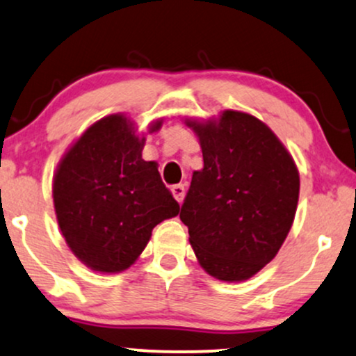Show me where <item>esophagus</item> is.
I'll return each instance as SVG.
<instances>
[{
	"label": "esophagus",
	"instance_id": "34e87169",
	"mask_svg": "<svg viewBox=\"0 0 356 356\" xmlns=\"http://www.w3.org/2000/svg\"><path fill=\"white\" fill-rule=\"evenodd\" d=\"M171 195H173V198L177 200L178 203H181L183 198H185V186H183V185L171 186Z\"/></svg>",
	"mask_w": 356,
	"mask_h": 356
}]
</instances>
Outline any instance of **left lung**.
<instances>
[{
  "label": "left lung",
  "mask_w": 356,
  "mask_h": 356,
  "mask_svg": "<svg viewBox=\"0 0 356 356\" xmlns=\"http://www.w3.org/2000/svg\"><path fill=\"white\" fill-rule=\"evenodd\" d=\"M198 136L203 168L193 171L179 218L200 266L221 282H243L277 257L293 225L300 173L261 120L225 110L185 120Z\"/></svg>",
  "instance_id": "obj_1"
}]
</instances>
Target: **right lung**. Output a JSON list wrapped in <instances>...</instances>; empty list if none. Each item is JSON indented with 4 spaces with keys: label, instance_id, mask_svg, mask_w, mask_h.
<instances>
[{
    "label": "right lung",
    "instance_id": "add662e5",
    "mask_svg": "<svg viewBox=\"0 0 356 356\" xmlns=\"http://www.w3.org/2000/svg\"><path fill=\"white\" fill-rule=\"evenodd\" d=\"M163 118L148 124L161 128ZM146 138L115 113L95 121L66 149L53 177V203L66 245L96 273H120L138 260L153 228L179 204L158 165L141 156Z\"/></svg>",
    "mask_w": 356,
    "mask_h": 356
}]
</instances>
